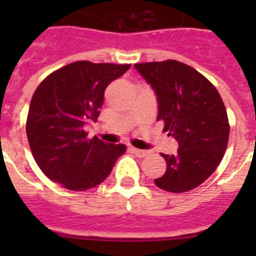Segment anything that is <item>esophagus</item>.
<instances>
[{
  "mask_svg": "<svg viewBox=\"0 0 256 256\" xmlns=\"http://www.w3.org/2000/svg\"><path fill=\"white\" fill-rule=\"evenodd\" d=\"M132 152H134L136 156H140V158H144V156H148V150H140V148H132Z\"/></svg>",
  "mask_w": 256,
  "mask_h": 256,
  "instance_id": "esophagus-1",
  "label": "esophagus"
}]
</instances>
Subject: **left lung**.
Returning a JSON list of instances; mask_svg holds the SVG:
<instances>
[{"label": "left lung", "instance_id": "obj_1", "mask_svg": "<svg viewBox=\"0 0 256 256\" xmlns=\"http://www.w3.org/2000/svg\"><path fill=\"white\" fill-rule=\"evenodd\" d=\"M134 68L156 92V120H164V130L179 144L175 156L162 154L168 168L154 183L170 192L192 190L216 170L226 152L230 126L222 98L206 77L182 62Z\"/></svg>", "mask_w": 256, "mask_h": 256}]
</instances>
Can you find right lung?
Masks as SVG:
<instances>
[{
	"label": "right lung",
	"instance_id": "add662e5",
	"mask_svg": "<svg viewBox=\"0 0 256 256\" xmlns=\"http://www.w3.org/2000/svg\"><path fill=\"white\" fill-rule=\"evenodd\" d=\"M130 65L78 61L44 80L30 102L26 136L42 172L65 188L85 191L108 178L124 144L88 140L84 126L96 120L104 88Z\"/></svg>",
	"mask_w": 256,
	"mask_h": 256
}]
</instances>
